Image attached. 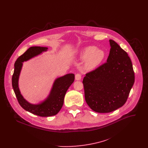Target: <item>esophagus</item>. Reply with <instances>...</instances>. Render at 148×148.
Returning <instances> with one entry per match:
<instances>
[{
  "mask_svg": "<svg viewBox=\"0 0 148 148\" xmlns=\"http://www.w3.org/2000/svg\"><path fill=\"white\" fill-rule=\"evenodd\" d=\"M81 79V75L79 73L75 74V79L76 80H80Z\"/></svg>",
  "mask_w": 148,
  "mask_h": 148,
  "instance_id": "1",
  "label": "esophagus"
}]
</instances>
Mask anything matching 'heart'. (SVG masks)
<instances>
[{
	"instance_id": "1",
	"label": "heart",
	"mask_w": 148,
	"mask_h": 148,
	"mask_svg": "<svg viewBox=\"0 0 148 148\" xmlns=\"http://www.w3.org/2000/svg\"><path fill=\"white\" fill-rule=\"evenodd\" d=\"M105 56V52L102 50L97 49V47L93 46L85 47L80 54L81 60H86L85 67L87 70H92L98 66Z\"/></svg>"
}]
</instances>
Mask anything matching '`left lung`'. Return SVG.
<instances>
[{
  "instance_id": "obj_1",
  "label": "left lung",
  "mask_w": 148,
  "mask_h": 148,
  "mask_svg": "<svg viewBox=\"0 0 148 148\" xmlns=\"http://www.w3.org/2000/svg\"><path fill=\"white\" fill-rule=\"evenodd\" d=\"M106 62L87 73L82 83L85 99L95 112L108 113L122 107L135 82L132 61L127 53L110 40Z\"/></svg>"
}]
</instances>
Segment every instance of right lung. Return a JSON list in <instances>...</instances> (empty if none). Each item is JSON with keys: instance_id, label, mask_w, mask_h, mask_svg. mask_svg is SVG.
Returning a JSON list of instances; mask_svg holds the SVG:
<instances>
[{"instance_id": "right-lung-1", "label": "right lung", "mask_w": 148, "mask_h": 148, "mask_svg": "<svg viewBox=\"0 0 148 148\" xmlns=\"http://www.w3.org/2000/svg\"><path fill=\"white\" fill-rule=\"evenodd\" d=\"M47 50V47H43L34 46L30 47L16 61L12 79V87L20 106L33 114L44 117L55 115L60 111L64 103L66 93L75 78L74 74H68L56 79L49 97L40 104H31L23 98L18 87V79L20 70L22 69V62Z\"/></svg>"}]
</instances>
